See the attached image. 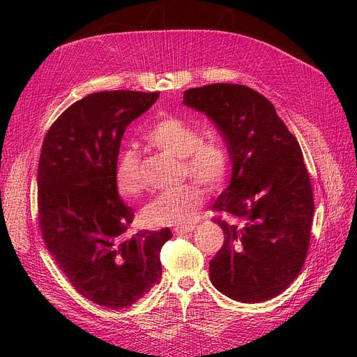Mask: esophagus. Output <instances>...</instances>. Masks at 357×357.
I'll use <instances>...</instances> for the list:
<instances>
[{"instance_id":"34e87169","label":"esophagus","mask_w":357,"mask_h":357,"mask_svg":"<svg viewBox=\"0 0 357 357\" xmlns=\"http://www.w3.org/2000/svg\"><path fill=\"white\" fill-rule=\"evenodd\" d=\"M195 229V225H180L174 228V234H188Z\"/></svg>"}]
</instances>
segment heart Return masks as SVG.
I'll list each match as a JSON object with an SVG mask.
<instances>
[{
	"label": "heart",
	"instance_id": "1",
	"mask_svg": "<svg viewBox=\"0 0 357 357\" xmlns=\"http://www.w3.org/2000/svg\"><path fill=\"white\" fill-rule=\"evenodd\" d=\"M144 142L160 152L180 159L181 174L198 180L210 190H219L229 174L228 150L219 139H201L198 129L177 116H164L150 126L143 135ZM116 183L119 192L135 198L144 189L139 169V155L135 149H126L117 159ZM204 202V190L195 181L160 192L144 210L146 222L165 226L181 225L193 219Z\"/></svg>",
	"mask_w": 357,
	"mask_h": 357
}]
</instances>
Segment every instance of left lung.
Instances as JSON below:
<instances>
[{"instance_id": "left-lung-1", "label": "left lung", "mask_w": 357, "mask_h": 357, "mask_svg": "<svg viewBox=\"0 0 357 357\" xmlns=\"http://www.w3.org/2000/svg\"><path fill=\"white\" fill-rule=\"evenodd\" d=\"M183 104L208 116L228 147L229 186L213 210L225 234L210 261V280L223 295L262 302L299 275L310 245L314 199L298 139L274 105L243 84L214 83L185 91Z\"/></svg>"}]
</instances>
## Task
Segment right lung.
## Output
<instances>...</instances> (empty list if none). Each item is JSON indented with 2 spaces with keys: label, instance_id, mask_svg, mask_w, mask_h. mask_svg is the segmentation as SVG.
I'll use <instances>...</instances> for the list:
<instances>
[{
  "label": "right lung",
  "instance_id": "right-lung-1",
  "mask_svg": "<svg viewBox=\"0 0 357 357\" xmlns=\"http://www.w3.org/2000/svg\"><path fill=\"white\" fill-rule=\"evenodd\" d=\"M159 92L84 96L47 131L38 162V223L47 250L80 295L110 310L131 307L162 275L171 231L129 232L134 211L121 199L116 165L128 125Z\"/></svg>",
  "mask_w": 357,
  "mask_h": 357
}]
</instances>
